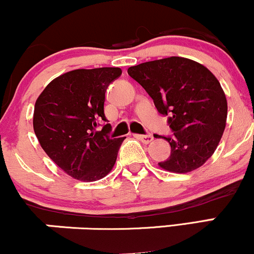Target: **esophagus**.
Instances as JSON below:
<instances>
[{
  "mask_svg": "<svg viewBox=\"0 0 254 254\" xmlns=\"http://www.w3.org/2000/svg\"><path fill=\"white\" fill-rule=\"evenodd\" d=\"M136 137H137V138H138V139H141V141L143 142V143H145V144L150 143V142L154 139L153 135H137Z\"/></svg>",
  "mask_w": 254,
  "mask_h": 254,
  "instance_id": "esophagus-1",
  "label": "esophagus"
}]
</instances>
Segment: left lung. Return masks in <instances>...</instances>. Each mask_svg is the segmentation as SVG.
Returning a JSON list of instances; mask_svg holds the SVG:
<instances>
[{
	"instance_id": "left-lung-1",
	"label": "left lung",
	"mask_w": 254,
	"mask_h": 254,
	"mask_svg": "<svg viewBox=\"0 0 254 254\" xmlns=\"http://www.w3.org/2000/svg\"><path fill=\"white\" fill-rule=\"evenodd\" d=\"M127 74L149 94L159 113L168 117L173 136H157L170 143L171 155L160 167L188 173L205 164L220 143L228 109L214 74L184 57L141 63L130 66Z\"/></svg>"
}]
</instances>
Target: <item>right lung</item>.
Wrapping results in <instances>:
<instances>
[{
	"mask_svg": "<svg viewBox=\"0 0 254 254\" xmlns=\"http://www.w3.org/2000/svg\"><path fill=\"white\" fill-rule=\"evenodd\" d=\"M121 68L76 69L52 80L34 105L33 129L40 145L66 174L95 182L110 173L125 137L111 138V125L97 131L105 93Z\"/></svg>",
	"mask_w": 254,
	"mask_h": 254,
	"instance_id": "obj_1",
	"label": "right lung"
}]
</instances>
